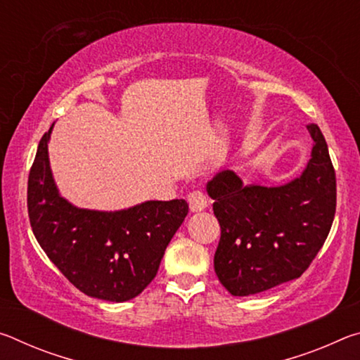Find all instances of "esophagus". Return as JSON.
Returning <instances> with one entry per match:
<instances>
[{"instance_id":"esophagus-1","label":"esophagus","mask_w":360,"mask_h":360,"mask_svg":"<svg viewBox=\"0 0 360 360\" xmlns=\"http://www.w3.org/2000/svg\"><path fill=\"white\" fill-rule=\"evenodd\" d=\"M187 202L188 206H191V211L193 212L203 211L208 206V198H206V195L202 191H192L187 195Z\"/></svg>"}]
</instances>
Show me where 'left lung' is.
<instances>
[{"label": "left lung", "mask_w": 360, "mask_h": 360, "mask_svg": "<svg viewBox=\"0 0 360 360\" xmlns=\"http://www.w3.org/2000/svg\"><path fill=\"white\" fill-rule=\"evenodd\" d=\"M307 129L314 144L300 178L281 187L243 186L225 169L206 186L221 225L214 270L231 295L259 294L300 278L330 231L335 169L319 127Z\"/></svg>", "instance_id": "left-lung-1"}]
</instances>
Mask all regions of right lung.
<instances>
[{"mask_svg":"<svg viewBox=\"0 0 360 360\" xmlns=\"http://www.w3.org/2000/svg\"><path fill=\"white\" fill-rule=\"evenodd\" d=\"M41 138L28 176L32 230L63 276L85 295L127 302L155 278L168 243L188 212L186 200L146 202L129 210H79L60 197Z\"/></svg>","mask_w":360,"mask_h":360,"instance_id":"obj_1","label":"right lung"}]
</instances>
